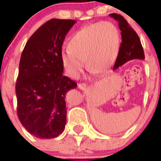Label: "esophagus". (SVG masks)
I'll list each match as a JSON object with an SVG mask.
<instances>
[{"label": "esophagus", "mask_w": 161, "mask_h": 161, "mask_svg": "<svg viewBox=\"0 0 161 161\" xmlns=\"http://www.w3.org/2000/svg\"><path fill=\"white\" fill-rule=\"evenodd\" d=\"M86 85H85V83H80L78 84V88H79L80 89H81V90H85L86 89Z\"/></svg>", "instance_id": "obj_1"}]
</instances>
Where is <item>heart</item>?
I'll list each match as a JSON object with an SVG mask.
<instances>
[{
  "mask_svg": "<svg viewBox=\"0 0 161 161\" xmlns=\"http://www.w3.org/2000/svg\"><path fill=\"white\" fill-rule=\"evenodd\" d=\"M121 46V35L109 22H97L82 28L70 38L68 47L61 53L65 72L76 79L85 68L95 75L107 72L116 60Z\"/></svg>",
  "mask_w": 161,
  "mask_h": 161,
  "instance_id": "obj_1",
  "label": "heart"
}]
</instances>
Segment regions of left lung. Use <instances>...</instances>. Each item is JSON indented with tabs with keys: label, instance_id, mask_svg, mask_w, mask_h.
<instances>
[{
	"label": "left lung",
	"instance_id": "left-lung-1",
	"mask_svg": "<svg viewBox=\"0 0 161 161\" xmlns=\"http://www.w3.org/2000/svg\"><path fill=\"white\" fill-rule=\"evenodd\" d=\"M109 17L119 22L122 35L120 49L113 70L117 69L119 67L132 59H144V53L140 39L136 31L126 22V20L122 15L118 14H110Z\"/></svg>",
	"mask_w": 161,
	"mask_h": 161
}]
</instances>
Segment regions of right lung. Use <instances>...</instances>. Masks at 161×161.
Segmentation results:
<instances>
[{
  "mask_svg": "<svg viewBox=\"0 0 161 161\" xmlns=\"http://www.w3.org/2000/svg\"><path fill=\"white\" fill-rule=\"evenodd\" d=\"M75 20H49L25 44L16 83L18 116L30 134L53 139L64 130L68 91L76 83L64 76L62 45Z\"/></svg>",
  "mask_w": 161,
  "mask_h": 161,
  "instance_id": "add662e5",
  "label": "right lung"
}]
</instances>
